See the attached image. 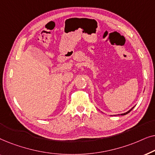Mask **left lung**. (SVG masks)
I'll list each match as a JSON object with an SVG mask.
<instances>
[{
    "label": "left lung",
    "instance_id": "1",
    "mask_svg": "<svg viewBox=\"0 0 155 155\" xmlns=\"http://www.w3.org/2000/svg\"><path fill=\"white\" fill-rule=\"evenodd\" d=\"M133 108H134V107H133L132 108V109H130V110H129V111H127V112H126V113H124V114H120V115H126V114H128V113H129V112H130V111H131V110H132V109H133Z\"/></svg>",
    "mask_w": 155,
    "mask_h": 155
}]
</instances>
